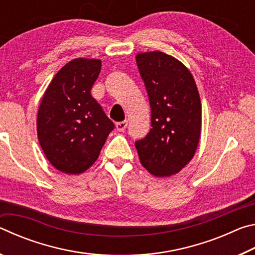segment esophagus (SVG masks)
Instances as JSON below:
<instances>
[{
  "instance_id": "obj_1",
  "label": "esophagus",
  "mask_w": 255,
  "mask_h": 255,
  "mask_svg": "<svg viewBox=\"0 0 255 255\" xmlns=\"http://www.w3.org/2000/svg\"><path fill=\"white\" fill-rule=\"evenodd\" d=\"M127 125H128V122H120V123H117L116 124V128H117L118 131H125V129L127 128Z\"/></svg>"
}]
</instances>
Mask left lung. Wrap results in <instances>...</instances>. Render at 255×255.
I'll list each match as a JSON object with an SVG mask.
<instances>
[{"mask_svg": "<svg viewBox=\"0 0 255 255\" xmlns=\"http://www.w3.org/2000/svg\"><path fill=\"white\" fill-rule=\"evenodd\" d=\"M150 105V128L135 146L140 163L155 176L180 172L196 153L201 130V102L191 73L162 51L136 56Z\"/></svg>", "mask_w": 255, "mask_h": 255, "instance_id": "left-lung-1", "label": "left lung"}]
</instances>
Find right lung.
<instances>
[{"label":"right lung","instance_id":"1","mask_svg":"<svg viewBox=\"0 0 255 255\" xmlns=\"http://www.w3.org/2000/svg\"><path fill=\"white\" fill-rule=\"evenodd\" d=\"M101 60L76 58L50 82L38 110L42 150L58 171L79 174L97 161L115 124L91 96Z\"/></svg>","mask_w":255,"mask_h":255}]
</instances>
